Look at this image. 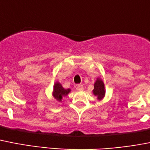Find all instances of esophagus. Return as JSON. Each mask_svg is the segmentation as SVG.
Returning <instances> with one entry per match:
<instances>
[{"label": "esophagus", "instance_id": "34e87169", "mask_svg": "<svg viewBox=\"0 0 150 150\" xmlns=\"http://www.w3.org/2000/svg\"><path fill=\"white\" fill-rule=\"evenodd\" d=\"M76 89L79 91L83 90V86L82 85V84H78V85L76 86Z\"/></svg>", "mask_w": 150, "mask_h": 150}]
</instances>
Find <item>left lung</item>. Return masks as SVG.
Segmentation results:
<instances>
[{"mask_svg": "<svg viewBox=\"0 0 150 150\" xmlns=\"http://www.w3.org/2000/svg\"><path fill=\"white\" fill-rule=\"evenodd\" d=\"M93 93L95 96H96L98 97V99H101L104 97L105 96V86L103 82L100 80L98 79L96 82L94 84V89H93Z\"/></svg>", "mask_w": 150, "mask_h": 150, "instance_id": "obj_1", "label": "left lung"}]
</instances>
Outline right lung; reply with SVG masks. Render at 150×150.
<instances>
[{"label":"right lung","mask_w":150,"mask_h":150,"mask_svg":"<svg viewBox=\"0 0 150 150\" xmlns=\"http://www.w3.org/2000/svg\"><path fill=\"white\" fill-rule=\"evenodd\" d=\"M70 89H65L62 87V86L59 83H56L54 86V93L53 96L54 97L57 99V101L61 102L62 99V97L67 96L70 93Z\"/></svg>","instance_id":"1"}]
</instances>
